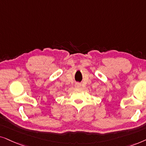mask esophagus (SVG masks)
Masks as SVG:
<instances>
[{"instance_id": "esophagus-1", "label": "esophagus", "mask_w": 146, "mask_h": 146, "mask_svg": "<svg viewBox=\"0 0 146 146\" xmlns=\"http://www.w3.org/2000/svg\"><path fill=\"white\" fill-rule=\"evenodd\" d=\"M75 87H77V88H80V87H81V85L80 84V83H77L75 84Z\"/></svg>"}]
</instances>
